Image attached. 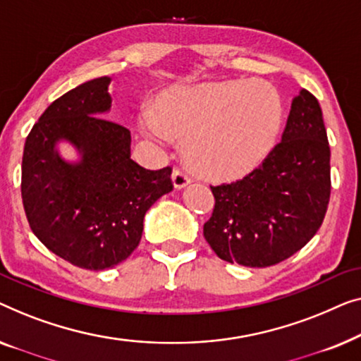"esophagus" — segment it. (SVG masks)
Masks as SVG:
<instances>
[{
	"mask_svg": "<svg viewBox=\"0 0 361 361\" xmlns=\"http://www.w3.org/2000/svg\"><path fill=\"white\" fill-rule=\"evenodd\" d=\"M171 178H173V185H175V188H185L188 183L191 181V176L186 173L185 170H181V169H175L173 170V173H171Z\"/></svg>",
	"mask_w": 361,
	"mask_h": 361,
	"instance_id": "34e87169",
	"label": "esophagus"
}]
</instances>
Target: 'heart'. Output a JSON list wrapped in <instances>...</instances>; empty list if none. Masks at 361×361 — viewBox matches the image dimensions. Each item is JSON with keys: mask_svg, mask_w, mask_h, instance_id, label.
<instances>
[{"mask_svg": "<svg viewBox=\"0 0 361 361\" xmlns=\"http://www.w3.org/2000/svg\"><path fill=\"white\" fill-rule=\"evenodd\" d=\"M140 128L155 139L169 134L185 142L196 173L232 181L252 173L275 149L283 104L273 86L257 80L178 86L159 96L155 113L142 114Z\"/></svg>", "mask_w": 361, "mask_h": 361, "instance_id": "b5f03b06", "label": "heart"}]
</instances>
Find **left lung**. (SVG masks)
<instances>
[{"label": "left lung", "instance_id": "8db88e82", "mask_svg": "<svg viewBox=\"0 0 361 361\" xmlns=\"http://www.w3.org/2000/svg\"><path fill=\"white\" fill-rule=\"evenodd\" d=\"M331 147L319 101L293 99L281 142L242 180L211 186L214 209L202 232L216 255L265 268L294 255L316 235L331 200Z\"/></svg>", "mask_w": 361, "mask_h": 361}]
</instances>
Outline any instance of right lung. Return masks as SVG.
Wrapping results in <instances>:
<instances>
[{"mask_svg": "<svg viewBox=\"0 0 361 361\" xmlns=\"http://www.w3.org/2000/svg\"><path fill=\"white\" fill-rule=\"evenodd\" d=\"M101 77L70 90L44 111L23 154L27 222L49 250L85 270H106L139 245L144 216L173 190L171 166L147 170L130 159V132L101 118L111 106ZM67 138L82 152L70 166L53 150Z\"/></svg>", "mask_w": 361, "mask_h": 361, "instance_id": "obj_1", "label": "right lung"}]
</instances>
